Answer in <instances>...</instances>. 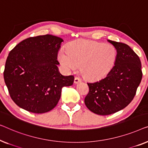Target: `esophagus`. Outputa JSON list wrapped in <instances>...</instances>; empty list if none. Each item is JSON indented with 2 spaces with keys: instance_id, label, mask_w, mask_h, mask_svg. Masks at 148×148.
Here are the masks:
<instances>
[{
  "instance_id": "obj_1",
  "label": "esophagus",
  "mask_w": 148,
  "mask_h": 148,
  "mask_svg": "<svg viewBox=\"0 0 148 148\" xmlns=\"http://www.w3.org/2000/svg\"><path fill=\"white\" fill-rule=\"evenodd\" d=\"M81 82V79L80 78H78V77H76V78H74V83L75 84H78V83L80 82Z\"/></svg>"
}]
</instances>
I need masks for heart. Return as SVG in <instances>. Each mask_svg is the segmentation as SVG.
Wrapping results in <instances>:
<instances>
[{
	"mask_svg": "<svg viewBox=\"0 0 148 148\" xmlns=\"http://www.w3.org/2000/svg\"><path fill=\"white\" fill-rule=\"evenodd\" d=\"M116 50L113 45L99 41L80 39L70 43L66 52L58 54L60 63L67 71L80 72L88 80H101L113 69L116 59Z\"/></svg>",
	"mask_w": 148,
	"mask_h": 148,
	"instance_id": "b5f03b06",
	"label": "heart"
}]
</instances>
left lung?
Here are the masks:
<instances>
[{"instance_id":"1","label":"left lung","mask_w":148,"mask_h":148,"mask_svg":"<svg viewBox=\"0 0 148 148\" xmlns=\"http://www.w3.org/2000/svg\"><path fill=\"white\" fill-rule=\"evenodd\" d=\"M108 41L116 49L115 66L105 78L87 83L89 92L84 99L86 107L100 115H111L126 107L142 78L140 59L134 51L125 43Z\"/></svg>"}]
</instances>
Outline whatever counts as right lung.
<instances>
[{
  "mask_svg": "<svg viewBox=\"0 0 148 148\" xmlns=\"http://www.w3.org/2000/svg\"><path fill=\"white\" fill-rule=\"evenodd\" d=\"M63 39L51 35L32 37L16 45L8 56L4 79L12 101L34 113L57 105L62 88L73 84V76H62L57 65Z\"/></svg>",
  "mask_w": 148,
  "mask_h": 148,
  "instance_id": "obj_1",
  "label": "right lung"
}]
</instances>
